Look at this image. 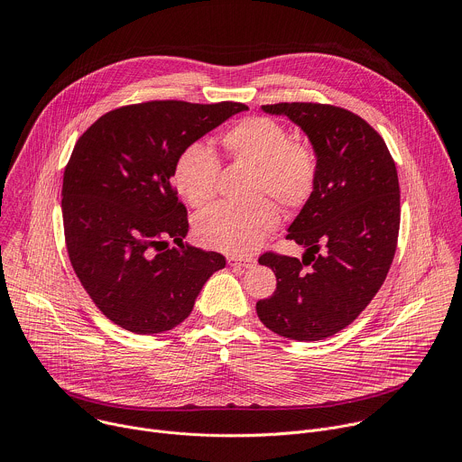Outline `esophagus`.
<instances>
[{
    "label": "esophagus",
    "mask_w": 462,
    "mask_h": 462,
    "mask_svg": "<svg viewBox=\"0 0 462 462\" xmlns=\"http://www.w3.org/2000/svg\"><path fill=\"white\" fill-rule=\"evenodd\" d=\"M230 267H243V269H250L255 265L254 257H241V255H228L226 257Z\"/></svg>",
    "instance_id": "esophagus-1"
}]
</instances>
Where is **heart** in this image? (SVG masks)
I'll list each match as a JSON object with an SVG mask.
<instances>
[{
  "label": "heart",
  "instance_id": "heart-1",
  "mask_svg": "<svg viewBox=\"0 0 462 462\" xmlns=\"http://www.w3.org/2000/svg\"><path fill=\"white\" fill-rule=\"evenodd\" d=\"M223 148L236 162L255 168V195H273L287 210L301 208L314 191L318 161L307 143L291 141L283 124L269 116H246L230 127ZM173 184L195 208L207 207L217 193L219 161L205 144L188 146L173 168ZM280 223V210L271 199L252 205H216L195 221V236L203 245L248 254Z\"/></svg>",
  "mask_w": 462,
  "mask_h": 462
}]
</instances>
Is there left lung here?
<instances>
[{"label":"left lung","instance_id":"1","mask_svg":"<svg viewBox=\"0 0 462 462\" xmlns=\"http://www.w3.org/2000/svg\"><path fill=\"white\" fill-rule=\"evenodd\" d=\"M263 111L285 115L305 131L318 179L287 234L307 250L301 259L259 255L278 283L255 310L276 335L316 342L353 323L385 282L401 226L397 166L376 131L344 107L282 102Z\"/></svg>","mask_w":462,"mask_h":462}]
</instances>
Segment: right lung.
Returning a JSON list of instances; mask_svg holds the SVG:
<instances>
[{"mask_svg":"<svg viewBox=\"0 0 462 462\" xmlns=\"http://www.w3.org/2000/svg\"><path fill=\"white\" fill-rule=\"evenodd\" d=\"M248 107L152 100L102 115L63 171L61 216L75 274L125 331L157 335L184 321L226 259L184 245L186 207L171 184L179 155ZM166 238L178 246L170 249Z\"/></svg>","mask_w":462,"mask_h":462,"instance_id":"1","label":"right lung"}]
</instances>
